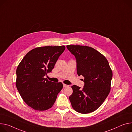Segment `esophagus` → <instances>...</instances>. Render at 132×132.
<instances>
[{
	"instance_id": "esophagus-1",
	"label": "esophagus",
	"mask_w": 132,
	"mask_h": 132,
	"mask_svg": "<svg viewBox=\"0 0 132 132\" xmlns=\"http://www.w3.org/2000/svg\"><path fill=\"white\" fill-rule=\"evenodd\" d=\"M63 86L64 87H67L68 86V85H66V84H63Z\"/></svg>"
}]
</instances>
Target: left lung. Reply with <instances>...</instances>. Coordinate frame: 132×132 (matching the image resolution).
<instances>
[{
	"mask_svg": "<svg viewBox=\"0 0 132 132\" xmlns=\"http://www.w3.org/2000/svg\"><path fill=\"white\" fill-rule=\"evenodd\" d=\"M67 49L76 59L77 73L84 77L81 90L71 86L73 92L69 98L76 112L87 114L96 110L103 103L111 90L112 70L106 57L92 47L67 45Z\"/></svg>",
	"mask_w": 132,
	"mask_h": 132,
	"instance_id": "1",
	"label": "left lung"
}]
</instances>
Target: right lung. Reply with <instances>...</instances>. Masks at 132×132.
<instances>
[{
    "mask_svg": "<svg viewBox=\"0 0 132 132\" xmlns=\"http://www.w3.org/2000/svg\"><path fill=\"white\" fill-rule=\"evenodd\" d=\"M65 46H44L29 51L16 70V87L23 101L35 110L46 111L53 106L62 82H54L44 77L51 73Z\"/></svg>",
    "mask_w": 132,
    "mask_h": 132,
    "instance_id": "1",
    "label": "right lung"
}]
</instances>
